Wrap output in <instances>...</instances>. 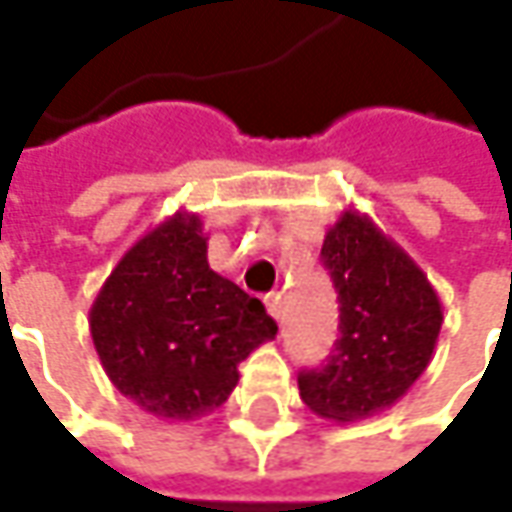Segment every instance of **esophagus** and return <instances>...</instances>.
I'll return each mask as SVG.
<instances>
[{
	"label": "esophagus",
	"mask_w": 512,
	"mask_h": 512,
	"mask_svg": "<svg viewBox=\"0 0 512 512\" xmlns=\"http://www.w3.org/2000/svg\"><path fill=\"white\" fill-rule=\"evenodd\" d=\"M265 307L273 319H279V316H282V293H267Z\"/></svg>",
	"instance_id": "1"
}]
</instances>
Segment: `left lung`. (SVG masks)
Here are the masks:
<instances>
[{
	"instance_id": "obj_1",
	"label": "left lung",
	"mask_w": 512,
	"mask_h": 512,
	"mask_svg": "<svg viewBox=\"0 0 512 512\" xmlns=\"http://www.w3.org/2000/svg\"><path fill=\"white\" fill-rule=\"evenodd\" d=\"M322 262L339 293V339L327 364L299 373V396L333 422H359L402 399L439 342L442 302L424 270L376 222L344 210Z\"/></svg>"
}]
</instances>
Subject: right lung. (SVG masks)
Returning a JSON list of instances; mask_svg holds the SVG:
<instances>
[{
	"mask_svg": "<svg viewBox=\"0 0 512 512\" xmlns=\"http://www.w3.org/2000/svg\"><path fill=\"white\" fill-rule=\"evenodd\" d=\"M276 330L259 299L210 270L202 219L187 210L150 227L90 305L93 347L113 387L173 422L222 407L239 362Z\"/></svg>",
	"mask_w": 512,
	"mask_h": 512,
	"instance_id": "right-lung-1",
	"label": "right lung"
}]
</instances>
